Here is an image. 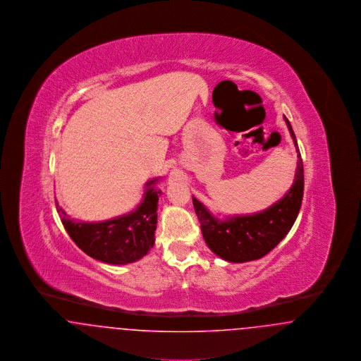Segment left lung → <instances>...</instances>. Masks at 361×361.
Wrapping results in <instances>:
<instances>
[{
	"label": "left lung",
	"mask_w": 361,
	"mask_h": 361,
	"mask_svg": "<svg viewBox=\"0 0 361 361\" xmlns=\"http://www.w3.org/2000/svg\"><path fill=\"white\" fill-rule=\"evenodd\" d=\"M284 121L298 153V166L291 188L279 202L256 214L219 219L214 216L203 203L192 196L203 238L208 247L216 256L228 262H246L268 255L288 234L299 214L305 185L303 162L291 123L286 116Z\"/></svg>",
	"instance_id": "1"
}]
</instances>
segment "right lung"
<instances>
[{"instance_id":"obj_1","label":"right lung","mask_w":361,"mask_h":361,"mask_svg":"<svg viewBox=\"0 0 361 361\" xmlns=\"http://www.w3.org/2000/svg\"><path fill=\"white\" fill-rule=\"evenodd\" d=\"M158 178L146 183L139 206L126 214L103 222H81L70 219L56 203L70 238L89 257L105 264L126 265L146 256L154 245L157 207L161 190L155 188Z\"/></svg>"}]
</instances>
